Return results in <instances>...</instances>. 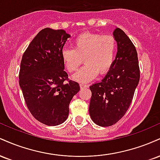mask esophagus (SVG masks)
Returning a JSON list of instances; mask_svg holds the SVG:
<instances>
[{
    "instance_id": "1",
    "label": "esophagus",
    "mask_w": 160,
    "mask_h": 160,
    "mask_svg": "<svg viewBox=\"0 0 160 160\" xmlns=\"http://www.w3.org/2000/svg\"><path fill=\"white\" fill-rule=\"evenodd\" d=\"M80 89H82V88H86V87H88V86L86 85V84L80 83Z\"/></svg>"
}]
</instances>
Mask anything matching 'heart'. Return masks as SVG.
Segmentation results:
<instances>
[{"label":"heart","instance_id":"1","mask_svg":"<svg viewBox=\"0 0 160 160\" xmlns=\"http://www.w3.org/2000/svg\"><path fill=\"white\" fill-rule=\"evenodd\" d=\"M73 48L64 49L62 61L70 73L78 71L82 62L85 65L74 75L76 81L86 82L98 74H104L113 65L117 52V41L111 34L84 33L73 41Z\"/></svg>","mask_w":160,"mask_h":160}]
</instances>
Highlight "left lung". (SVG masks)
Returning <instances> with one entry per match:
<instances>
[{"mask_svg": "<svg viewBox=\"0 0 160 160\" xmlns=\"http://www.w3.org/2000/svg\"><path fill=\"white\" fill-rule=\"evenodd\" d=\"M113 35L117 53L113 65L102 81L89 86V115L95 124L102 127L117 123L125 115L140 80L135 45L119 28L115 29Z\"/></svg>", "mask_w": 160, "mask_h": 160, "instance_id": "left-lung-1", "label": "left lung"}]
</instances>
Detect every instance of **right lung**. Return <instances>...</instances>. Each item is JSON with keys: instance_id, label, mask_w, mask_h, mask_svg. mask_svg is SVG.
I'll return each instance as SVG.
<instances>
[{"instance_id": "right-lung-1", "label": "right lung", "mask_w": 160, "mask_h": 160, "mask_svg": "<svg viewBox=\"0 0 160 160\" xmlns=\"http://www.w3.org/2000/svg\"><path fill=\"white\" fill-rule=\"evenodd\" d=\"M70 37L63 29H42L23 53L20 64L19 82L27 108L47 126L65 122L70 102L80 90L78 82L70 80L64 71L61 58Z\"/></svg>"}]
</instances>
